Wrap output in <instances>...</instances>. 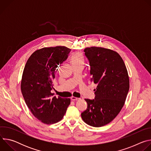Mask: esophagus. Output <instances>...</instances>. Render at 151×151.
I'll list each match as a JSON object with an SVG mask.
<instances>
[{"label":"esophagus","mask_w":151,"mask_h":151,"mask_svg":"<svg viewBox=\"0 0 151 151\" xmlns=\"http://www.w3.org/2000/svg\"><path fill=\"white\" fill-rule=\"evenodd\" d=\"M71 100H73V101H76V100H79V98H77V97H73V96H72V97H71Z\"/></svg>","instance_id":"obj_1"}]
</instances>
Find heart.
Returning a JSON list of instances; mask_svg holds the SVG:
<instances>
[{
	"label": "heart",
	"mask_w": 151,
	"mask_h": 151,
	"mask_svg": "<svg viewBox=\"0 0 151 151\" xmlns=\"http://www.w3.org/2000/svg\"><path fill=\"white\" fill-rule=\"evenodd\" d=\"M71 61L73 66L82 65L84 61L82 54L79 52H76L73 54L71 57Z\"/></svg>",
	"instance_id": "heart-1"
}]
</instances>
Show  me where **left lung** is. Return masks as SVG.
Returning <instances> with one entry per match:
<instances>
[{
  "mask_svg": "<svg viewBox=\"0 0 151 151\" xmlns=\"http://www.w3.org/2000/svg\"><path fill=\"white\" fill-rule=\"evenodd\" d=\"M91 81L97 84L95 98L85 99L87 108L82 112L83 121L100 127L111 122L119 113L130 88L127 70L121 57L115 51L101 47L86 48Z\"/></svg>",
  "mask_w": 151,
  "mask_h": 151,
  "instance_id": "8db88e82",
  "label": "left lung"
}]
</instances>
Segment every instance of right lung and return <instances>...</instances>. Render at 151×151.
<instances>
[{"instance_id":"right-lung-1","label":"right lung","mask_w":151,"mask_h":151,"mask_svg":"<svg viewBox=\"0 0 151 151\" xmlns=\"http://www.w3.org/2000/svg\"><path fill=\"white\" fill-rule=\"evenodd\" d=\"M70 51L63 46L43 48L30 55L24 67L21 93L32 114L44 124L61 121L70 103V99L56 97L51 92L56 70Z\"/></svg>"}]
</instances>
